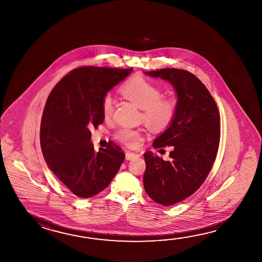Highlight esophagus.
<instances>
[{
	"mask_svg": "<svg viewBox=\"0 0 262 262\" xmlns=\"http://www.w3.org/2000/svg\"><path fill=\"white\" fill-rule=\"evenodd\" d=\"M140 155H138L136 152H133V151H126V159L127 160H132V159H134V158H137L139 157Z\"/></svg>",
	"mask_w": 262,
	"mask_h": 262,
	"instance_id": "1",
	"label": "esophagus"
}]
</instances>
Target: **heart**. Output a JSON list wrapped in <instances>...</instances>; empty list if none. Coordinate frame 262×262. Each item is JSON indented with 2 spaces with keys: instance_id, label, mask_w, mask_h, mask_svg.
I'll list each match as a JSON object with an SVG mask.
<instances>
[{
  "instance_id": "b5f03b06",
  "label": "heart",
  "mask_w": 262,
  "mask_h": 262,
  "mask_svg": "<svg viewBox=\"0 0 262 262\" xmlns=\"http://www.w3.org/2000/svg\"><path fill=\"white\" fill-rule=\"evenodd\" d=\"M121 92L130 101L142 108V118L151 128H165L174 119L177 103L172 98L161 97L160 88L143 76H135L121 88ZM105 117L113 112V98L110 94L102 101ZM117 138L129 146H136L142 139V130L123 127L117 133Z\"/></svg>"
}]
</instances>
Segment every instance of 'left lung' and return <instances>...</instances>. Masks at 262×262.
<instances>
[{
	"label": "left lung",
	"mask_w": 262,
	"mask_h": 262,
	"mask_svg": "<svg viewBox=\"0 0 262 262\" xmlns=\"http://www.w3.org/2000/svg\"><path fill=\"white\" fill-rule=\"evenodd\" d=\"M144 74L169 82L178 97L174 119L152 142L155 148L172 147L169 159L144 152V189L155 202L170 206L195 192L210 173L220 142V114L205 85L188 71Z\"/></svg>",
	"instance_id": "1"
}]
</instances>
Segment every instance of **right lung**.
<instances>
[{"mask_svg": "<svg viewBox=\"0 0 262 262\" xmlns=\"http://www.w3.org/2000/svg\"><path fill=\"white\" fill-rule=\"evenodd\" d=\"M133 69L81 67L70 72L52 89L40 124V146L47 165L74 195L91 198L110 185L125 154L108 143L95 151L91 128L105 116L102 101L106 93Z\"/></svg>", "mask_w": 262, "mask_h": 262, "instance_id": "add662e5", "label": "right lung"}]
</instances>
